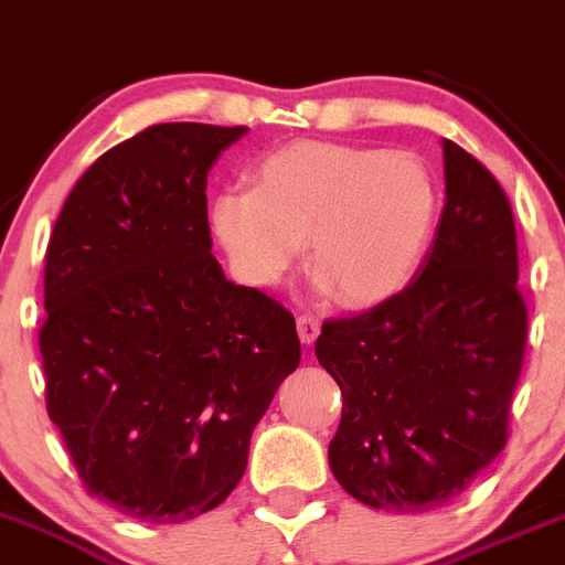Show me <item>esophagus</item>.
<instances>
[{
  "label": "esophagus",
  "mask_w": 565,
  "mask_h": 565,
  "mask_svg": "<svg viewBox=\"0 0 565 565\" xmlns=\"http://www.w3.org/2000/svg\"><path fill=\"white\" fill-rule=\"evenodd\" d=\"M298 334H300V340L307 342V345H312V342L318 340V334H320V320L315 318V315H300V318H298Z\"/></svg>",
  "instance_id": "1"
}]
</instances>
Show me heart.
Returning <instances> with one entry per match:
<instances>
[{
    "mask_svg": "<svg viewBox=\"0 0 565 565\" xmlns=\"http://www.w3.org/2000/svg\"><path fill=\"white\" fill-rule=\"evenodd\" d=\"M253 189H223L211 228L258 287L287 276L300 245L309 267L351 307L407 287L437 220L435 178L407 152L295 141L256 167Z\"/></svg>",
    "mask_w": 565,
    "mask_h": 565,
    "instance_id": "b5f03b06",
    "label": "heart"
}]
</instances>
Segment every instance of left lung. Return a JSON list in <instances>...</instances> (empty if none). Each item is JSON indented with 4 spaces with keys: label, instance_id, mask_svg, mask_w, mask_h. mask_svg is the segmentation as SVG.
Segmentation results:
<instances>
[{
    "label": "left lung",
    "instance_id": "obj_1",
    "mask_svg": "<svg viewBox=\"0 0 565 565\" xmlns=\"http://www.w3.org/2000/svg\"><path fill=\"white\" fill-rule=\"evenodd\" d=\"M446 205L415 281L323 323L315 354L342 390L337 482L376 510L426 513L510 437L526 348L515 220L502 183L446 139Z\"/></svg>",
    "mask_w": 565,
    "mask_h": 565
}]
</instances>
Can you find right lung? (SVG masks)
Wrapping results in <instances>:
<instances>
[{"label": "right lung", "mask_w": 565, "mask_h": 565, "mask_svg": "<svg viewBox=\"0 0 565 565\" xmlns=\"http://www.w3.org/2000/svg\"><path fill=\"white\" fill-rule=\"evenodd\" d=\"M245 130L167 122L110 147L46 245V413L83 488L128 519L223 504L300 362L292 312L211 256L205 178Z\"/></svg>", "instance_id": "1"}]
</instances>
